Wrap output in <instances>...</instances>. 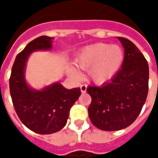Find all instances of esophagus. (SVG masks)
Wrapping results in <instances>:
<instances>
[{
  "label": "esophagus",
  "instance_id": "34e87169",
  "mask_svg": "<svg viewBox=\"0 0 158 158\" xmlns=\"http://www.w3.org/2000/svg\"><path fill=\"white\" fill-rule=\"evenodd\" d=\"M86 89H87V85H80V90L82 93H85Z\"/></svg>",
  "mask_w": 158,
  "mask_h": 158
}]
</instances>
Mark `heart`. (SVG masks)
I'll list each match as a JSON object with an SVG mask.
<instances>
[{"label": "heart", "mask_w": 158, "mask_h": 158, "mask_svg": "<svg viewBox=\"0 0 158 158\" xmlns=\"http://www.w3.org/2000/svg\"><path fill=\"white\" fill-rule=\"evenodd\" d=\"M123 52L118 45L96 43L87 45L75 58L77 67L89 71V78L96 84H103L116 74L122 66ZM69 75L79 79L80 73L74 68L69 69Z\"/></svg>", "instance_id": "1"}]
</instances>
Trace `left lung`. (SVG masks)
Instances as JSON below:
<instances>
[{
  "mask_svg": "<svg viewBox=\"0 0 158 158\" xmlns=\"http://www.w3.org/2000/svg\"><path fill=\"white\" fill-rule=\"evenodd\" d=\"M124 49L122 68L110 82L89 86L88 107L90 121L96 128L116 131L132 124L139 116L148 93L149 67L133 42L118 37Z\"/></svg>",
  "mask_w": 158,
  "mask_h": 158,
  "instance_id": "8db88e82",
  "label": "left lung"
}]
</instances>
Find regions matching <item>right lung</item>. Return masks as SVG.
Returning <instances> with one entry per match:
<instances>
[{
  "instance_id": "add662e5",
  "label": "right lung",
  "mask_w": 158,
  "mask_h": 158,
  "mask_svg": "<svg viewBox=\"0 0 158 158\" xmlns=\"http://www.w3.org/2000/svg\"><path fill=\"white\" fill-rule=\"evenodd\" d=\"M54 38L40 36L16 56L9 79L10 94L18 116L24 125L34 132L49 135L66 125L69 111L81 95L79 88L66 89L55 82L41 89L29 85L25 69L30 54L37 51H51Z\"/></svg>"
}]
</instances>
